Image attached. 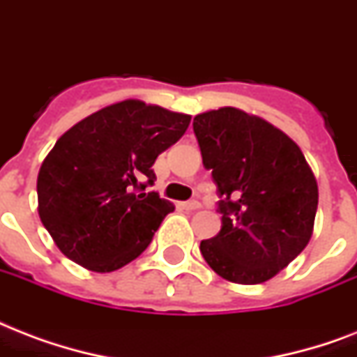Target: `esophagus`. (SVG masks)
Listing matches in <instances>:
<instances>
[{"mask_svg":"<svg viewBox=\"0 0 357 357\" xmlns=\"http://www.w3.org/2000/svg\"><path fill=\"white\" fill-rule=\"evenodd\" d=\"M181 206L184 210H199L201 208V203L199 201H186V203H181Z\"/></svg>","mask_w":357,"mask_h":357,"instance_id":"obj_1","label":"esophagus"}]
</instances>
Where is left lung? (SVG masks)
<instances>
[{"instance_id": "8db88e82", "label": "left lung", "mask_w": 357, "mask_h": 357, "mask_svg": "<svg viewBox=\"0 0 357 357\" xmlns=\"http://www.w3.org/2000/svg\"><path fill=\"white\" fill-rule=\"evenodd\" d=\"M193 132L222 197V229L199 250L223 279L264 283L311 240L319 206L313 171L284 132L236 107L199 113Z\"/></svg>"}]
</instances>
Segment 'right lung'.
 I'll return each instance as SVG.
<instances>
[{"label":"right lung","mask_w":357,"mask_h":357,"mask_svg":"<svg viewBox=\"0 0 357 357\" xmlns=\"http://www.w3.org/2000/svg\"><path fill=\"white\" fill-rule=\"evenodd\" d=\"M192 117L123 100L66 130L37 178L38 216L61 253L91 272H113L147 250L175 210L153 186V164Z\"/></svg>","instance_id":"right-lung-1"}]
</instances>
